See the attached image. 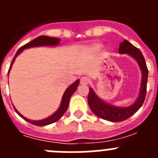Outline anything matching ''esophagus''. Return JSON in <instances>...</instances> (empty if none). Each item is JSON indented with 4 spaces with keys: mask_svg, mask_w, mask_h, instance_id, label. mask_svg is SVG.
Listing matches in <instances>:
<instances>
[{
    "mask_svg": "<svg viewBox=\"0 0 158 158\" xmlns=\"http://www.w3.org/2000/svg\"><path fill=\"white\" fill-rule=\"evenodd\" d=\"M89 78L86 77H82L81 78L80 84L81 85H87L88 84H89Z\"/></svg>",
    "mask_w": 158,
    "mask_h": 158,
    "instance_id": "obj_1",
    "label": "esophagus"
}]
</instances>
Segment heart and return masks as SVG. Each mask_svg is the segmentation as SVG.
Masks as SVG:
<instances>
[{
    "instance_id": "b5f03b06",
    "label": "heart",
    "mask_w": 158,
    "mask_h": 158,
    "mask_svg": "<svg viewBox=\"0 0 158 158\" xmlns=\"http://www.w3.org/2000/svg\"><path fill=\"white\" fill-rule=\"evenodd\" d=\"M102 47V44L100 43H94L93 44H91L89 49H90V51H92L93 52H97L101 49Z\"/></svg>"
}]
</instances>
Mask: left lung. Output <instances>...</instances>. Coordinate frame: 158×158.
<instances>
[{
  "instance_id": "1",
  "label": "left lung",
  "mask_w": 158,
  "mask_h": 158,
  "mask_svg": "<svg viewBox=\"0 0 158 158\" xmlns=\"http://www.w3.org/2000/svg\"><path fill=\"white\" fill-rule=\"evenodd\" d=\"M118 53L121 54H127L136 61L142 73V81L139 96L133 104L127 107H117L108 104L100 99L92 88H89L88 103L91 111L96 116L110 122H121L133 115L143 104L146 94L148 69L140 50L132 45L127 40H124L119 44Z\"/></svg>"
}]
</instances>
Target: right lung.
Wrapping results in <instances>:
<instances>
[{"label":"right lung","mask_w":158,"mask_h":158,"mask_svg":"<svg viewBox=\"0 0 158 158\" xmlns=\"http://www.w3.org/2000/svg\"><path fill=\"white\" fill-rule=\"evenodd\" d=\"M60 40H60V39H58V38L50 37V36L47 35H41L39 36V37L36 38V39H35L34 40H32L30 43L25 44V45L23 46L22 47H20V48L17 51L16 54H15L13 59H12V63H11L10 67H9V69H8V76L9 72H10V69L12 66V64L14 63V61H15L16 58L20 54V53L23 52L24 49H28L31 48V47H45V46L46 47H56V46H58V44H59ZM79 83H80V81L78 79V80H77L76 81L73 82L72 85H70L69 87L67 88L66 90H65V93H64L63 96H62V101H61V104H60V106L58 108V110H57L54 114H52L51 116L47 117V118H43V119H41V120H31V119H29V118H26V117L23 116V115H21V114L16 109V107H14V109H15L16 113H17L18 115L21 117V118H23V119H25L26 121L29 122L30 123L33 124V125H35V126L43 127L49 125V124L53 123L58 121V119L63 115V114L66 111V110L68 109L70 97L72 96V95L74 93V92L77 90L78 85H79Z\"/></svg>","instance_id":"right-lung-1"}]
</instances>
